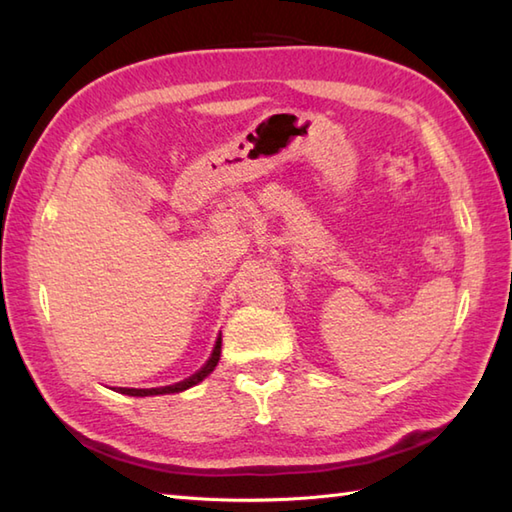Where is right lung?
<instances>
[{"label": "right lung", "instance_id": "obj_1", "mask_svg": "<svg viewBox=\"0 0 512 512\" xmlns=\"http://www.w3.org/2000/svg\"><path fill=\"white\" fill-rule=\"evenodd\" d=\"M220 347H222V339H217V343H215V347H213V354H211L209 361H206V365L200 369L198 374H193L191 378L182 380V383H178V385L158 387V389H127V387H121V394H127V396H156V394H176V391H184V389H189V387H193V385H198L200 380H204L206 376H209V374L213 372L215 365H217V361H220Z\"/></svg>", "mask_w": 512, "mask_h": 512}]
</instances>
